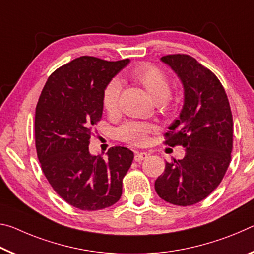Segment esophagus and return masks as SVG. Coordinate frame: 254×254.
Returning a JSON list of instances; mask_svg holds the SVG:
<instances>
[{
    "instance_id": "esophagus-1",
    "label": "esophagus",
    "mask_w": 254,
    "mask_h": 254,
    "mask_svg": "<svg viewBox=\"0 0 254 254\" xmlns=\"http://www.w3.org/2000/svg\"><path fill=\"white\" fill-rule=\"evenodd\" d=\"M147 156H148V154H147L146 152H135L134 160L136 162H140V161H143V160L146 159Z\"/></svg>"
}]
</instances>
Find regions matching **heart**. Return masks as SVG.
<instances>
[{"mask_svg":"<svg viewBox=\"0 0 254 254\" xmlns=\"http://www.w3.org/2000/svg\"><path fill=\"white\" fill-rule=\"evenodd\" d=\"M130 76L147 91L152 99L157 103H165L171 93L169 78L162 70L151 64H140L131 69ZM122 82L114 78L106 85L103 91V107L114 114L118 110ZM155 129L154 125L139 122H129L119 129L120 138L132 145H143L147 142L148 135Z\"/></svg>","mask_w":254,"mask_h":254,"instance_id":"1","label":"heart"}]
</instances>
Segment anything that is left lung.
<instances>
[{
  "mask_svg": "<svg viewBox=\"0 0 254 254\" xmlns=\"http://www.w3.org/2000/svg\"><path fill=\"white\" fill-rule=\"evenodd\" d=\"M161 61L174 70L185 91L180 116L164 143L182 145L186 155L166 162L155 191L166 202L191 206L208 197L225 176L233 148L232 111L217 76L193 57L174 54Z\"/></svg>",
  "mask_w": 254,
  "mask_h": 254,
  "instance_id": "left-lung-1",
  "label": "left lung"
}]
</instances>
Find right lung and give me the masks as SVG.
<instances>
[{
	"label": "right lung",
	"mask_w": 254,
	"mask_h": 254,
	"mask_svg": "<svg viewBox=\"0 0 254 254\" xmlns=\"http://www.w3.org/2000/svg\"><path fill=\"white\" fill-rule=\"evenodd\" d=\"M129 60L108 62L81 56L56 69L36 107V149L41 170L58 196L82 210L117 202L134 153L115 146L108 157L89 152L94 126L102 117L103 91Z\"/></svg>",
	"instance_id": "right-lung-1"
}]
</instances>
